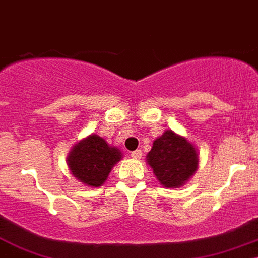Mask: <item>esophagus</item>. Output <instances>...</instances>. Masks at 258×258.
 <instances>
[{"mask_svg": "<svg viewBox=\"0 0 258 258\" xmlns=\"http://www.w3.org/2000/svg\"><path fill=\"white\" fill-rule=\"evenodd\" d=\"M131 157H132V158H135V159H140V158L143 157V152H141L140 149L134 150V152L131 153Z\"/></svg>", "mask_w": 258, "mask_h": 258, "instance_id": "1", "label": "esophagus"}]
</instances>
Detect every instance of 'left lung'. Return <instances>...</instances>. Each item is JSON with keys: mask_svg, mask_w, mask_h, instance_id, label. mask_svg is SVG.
Returning <instances> with one entry per match:
<instances>
[{"mask_svg": "<svg viewBox=\"0 0 258 258\" xmlns=\"http://www.w3.org/2000/svg\"><path fill=\"white\" fill-rule=\"evenodd\" d=\"M148 163L163 186L177 187L194 175L198 154L186 139L168 130L153 143Z\"/></svg>", "mask_w": 258, "mask_h": 258, "instance_id": "left-lung-1", "label": "left lung"}]
</instances>
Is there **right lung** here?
<instances>
[{"mask_svg":"<svg viewBox=\"0 0 258 258\" xmlns=\"http://www.w3.org/2000/svg\"><path fill=\"white\" fill-rule=\"evenodd\" d=\"M122 154L117 148L109 146L104 139L91 135L83 139L69 153L68 164L74 177L89 186H100L108 177L112 167Z\"/></svg>","mask_w":258,"mask_h":258,"instance_id":"obj_1","label":"right lung"}]
</instances>
